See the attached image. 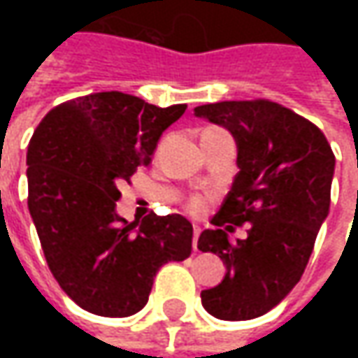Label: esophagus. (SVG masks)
<instances>
[{
    "instance_id": "34e87169",
    "label": "esophagus",
    "mask_w": 358,
    "mask_h": 358,
    "mask_svg": "<svg viewBox=\"0 0 358 358\" xmlns=\"http://www.w3.org/2000/svg\"><path fill=\"white\" fill-rule=\"evenodd\" d=\"M199 233H201V229L195 225V229H193V251H195V253L199 251V247H197V241H199Z\"/></svg>"
}]
</instances>
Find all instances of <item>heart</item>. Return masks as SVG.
<instances>
[{
	"mask_svg": "<svg viewBox=\"0 0 358 358\" xmlns=\"http://www.w3.org/2000/svg\"><path fill=\"white\" fill-rule=\"evenodd\" d=\"M187 209H189L191 213H201V211H205V199H201V197H193V199H189V203H187Z\"/></svg>",
	"mask_w": 358,
	"mask_h": 358,
	"instance_id": "1",
	"label": "heart"
}]
</instances>
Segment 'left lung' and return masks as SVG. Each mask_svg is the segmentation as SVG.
<instances>
[{
  "label": "left lung",
  "mask_w": 358,
  "mask_h": 358,
  "mask_svg": "<svg viewBox=\"0 0 358 358\" xmlns=\"http://www.w3.org/2000/svg\"><path fill=\"white\" fill-rule=\"evenodd\" d=\"M195 115L233 135L239 167L211 219L215 227L197 243L227 268L223 281L201 293V303L217 319L249 321L277 307L301 281L331 207L335 155L317 125L267 99L199 105ZM233 224L250 225L247 240L228 241Z\"/></svg>",
  "instance_id": "8db88e82"
}]
</instances>
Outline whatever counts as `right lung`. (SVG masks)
<instances>
[{"instance_id":"add662e5","label":"right lung","mask_w":358,"mask_h":358,"mask_svg":"<svg viewBox=\"0 0 358 358\" xmlns=\"http://www.w3.org/2000/svg\"><path fill=\"white\" fill-rule=\"evenodd\" d=\"M187 105L157 107L121 91L57 105L27 147V207L49 271L69 299L99 317L147 305L153 277L191 255L181 215L125 221L117 185L151 163L159 137Z\"/></svg>"}]
</instances>
